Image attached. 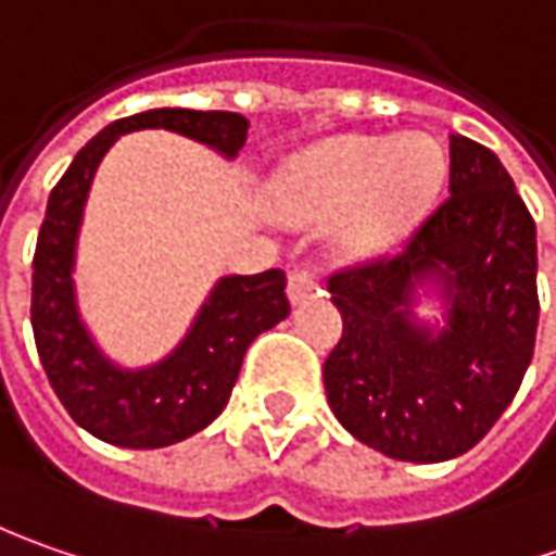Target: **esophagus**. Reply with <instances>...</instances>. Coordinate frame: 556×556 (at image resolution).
I'll list each match as a JSON object with an SVG mask.
<instances>
[{"label": "esophagus", "instance_id": "1", "mask_svg": "<svg viewBox=\"0 0 556 556\" xmlns=\"http://www.w3.org/2000/svg\"><path fill=\"white\" fill-rule=\"evenodd\" d=\"M286 292H289V301H292V304H301L304 298H311L316 292V279L311 277L307 270H292V274H289Z\"/></svg>", "mask_w": 556, "mask_h": 556}]
</instances>
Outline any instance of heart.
<instances>
[{
  "label": "heart",
  "instance_id": "1",
  "mask_svg": "<svg viewBox=\"0 0 556 556\" xmlns=\"http://www.w3.org/2000/svg\"><path fill=\"white\" fill-rule=\"evenodd\" d=\"M443 181L446 153L431 135H344L292 156L267 193L282 220L338 218V249L351 258H375L409 237Z\"/></svg>",
  "mask_w": 556,
  "mask_h": 556
}]
</instances>
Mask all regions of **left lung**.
<instances>
[{"mask_svg": "<svg viewBox=\"0 0 556 556\" xmlns=\"http://www.w3.org/2000/svg\"><path fill=\"white\" fill-rule=\"evenodd\" d=\"M535 220L502 160L452 135L450 200L396 258L329 279L344 332L323 366L336 418L396 462H450L510 406L539 329ZM444 323L414 314L417 292Z\"/></svg>", "mask_w": 556, "mask_h": 556, "instance_id": "8db88e82", "label": "left lung"}]
</instances>
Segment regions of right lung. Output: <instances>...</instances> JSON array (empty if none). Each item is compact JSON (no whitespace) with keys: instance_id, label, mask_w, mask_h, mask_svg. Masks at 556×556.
Returning a JSON list of instances; mask_svg holds the SVG:
<instances>
[{"instance_id":"right-lung-1","label":"right lung","mask_w":556,"mask_h":556,"mask_svg":"<svg viewBox=\"0 0 556 556\" xmlns=\"http://www.w3.org/2000/svg\"><path fill=\"white\" fill-rule=\"evenodd\" d=\"M165 128L237 160L249 119L227 110L163 106L110 123L70 163L51 190L33 255V338L51 388L91 437L125 450H160L208 428L227 406L249 344L289 316L286 274L220 277L172 354L125 369L98 348L76 304V240L91 178L128 131Z\"/></svg>"}]
</instances>
